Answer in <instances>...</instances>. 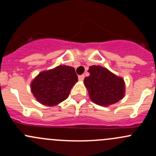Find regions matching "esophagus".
I'll return each instance as SVG.
<instances>
[{
	"label": "esophagus",
	"mask_w": 156,
	"mask_h": 156,
	"mask_svg": "<svg viewBox=\"0 0 156 156\" xmlns=\"http://www.w3.org/2000/svg\"><path fill=\"white\" fill-rule=\"evenodd\" d=\"M84 78V75H81L78 76V80H80V81H83Z\"/></svg>",
	"instance_id": "1"
}]
</instances>
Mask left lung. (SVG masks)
<instances>
[{"instance_id": "8db88e82", "label": "left lung", "mask_w": 156, "mask_h": 156, "mask_svg": "<svg viewBox=\"0 0 156 156\" xmlns=\"http://www.w3.org/2000/svg\"><path fill=\"white\" fill-rule=\"evenodd\" d=\"M88 72L90 75L84 78V83L94 103L107 106L123 98L125 91L123 78L100 66H90Z\"/></svg>"}]
</instances>
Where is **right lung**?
I'll use <instances>...</instances> for the list:
<instances>
[{
  "instance_id": "add662e5",
  "label": "right lung",
  "mask_w": 156,
  "mask_h": 156,
  "mask_svg": "<svg viewBox=\"0 0 156 156\" xmlns=\"http://www.w3.org/2000/svg\"><path fill=\"white\" fill-rule=\"evenodd\" d=\"M77 81L78 76L73 67L59 66L41 72L31 82V89L39 103L53 106L68 98Z\"/></svg>"
}]
</instances>
